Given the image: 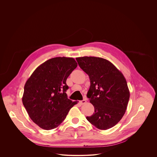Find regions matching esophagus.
<instances>
[{"label":"esophagus","mask_w":157,"mask_h":157,"mask_svg":"<svg viewBox=\"0 0 157 157\" xmlns=\"http://www.w3.org/2000/svg\"><path fill=\"white\" fill-rule=\"evenodd\" d=\"M86 102H87V101H86V99H83L82 101H80V103H81V104L82 105L85 104Z\"/></svg>","instance_id":"34e87169"}]
</instances>
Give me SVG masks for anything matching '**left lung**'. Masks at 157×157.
<instances>
[{"instance_id": "8db88e82", "label": "left lung", "mask_w": 157, "mask_h": 157, "mask_svg": "<svg viewBox=\"0 0 157 157\" xmlns=\"http://www.w3.org/2000/svg\"><path fill=\"white\" fill-rule=\"evenodd\" d=\"M81 69L89 76L90 87L87 96L94 113L86 119L101 130L115 126L122 119L129 99L126 79L110 61L94 56L76 58Z\"/></svg>"}]
</instances>
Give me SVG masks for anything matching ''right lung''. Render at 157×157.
<instances>
[{"instance_id":"add662e5","label":"right lung","mask_w":157,"mask_h":157,"mask_svg":"<svg viewBox=\"0 0 157 157\" xmlns=\"http://www.w3.org/2000/svg\"><path fill=\"white\" fill-rule=\"evenodd\" d=\"M78 64L73 58L56 57L40 65L25 83L22 102L33 122L45 130L58 127L77 101L67 98L66 80Z\"/></svg>"}]
</instances>
